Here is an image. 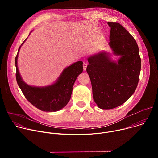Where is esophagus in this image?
I'll list each match as a JSON object with an SVG mask.
<instances>
[{
	"label": "esophagus",
	"mask_w": 158,
	"mask_h": 158,
	"mask_svg": "<svg viewBox=\"0 0 158 158\" xmlns=\"http://www.w3.org/2000/svg\"><path fill=\"white\" fill-rule=\"evenodd\" d=\"M87 66V62H84L83 63V69H84V71H85V70H86Z\"/></svg>",
	"instance_id": "obj_1"
}]
</instances>
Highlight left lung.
Listing matches in <instances>:
<instances>
[{
	"label": "left lung",
	"mask_w": 158,
	"mask_h": 158,
	"mask_svg": "<svg viewBox=\"0 0 158 158\" xmlns=\"http://www.w3.org/2000/svg\"><path fill=\"white\" fill-rule=\"evenodd\" d=\"M107 24L110 27L109 44L120 57L116 62L106 52H99L87 59L86 69L94 101L102 109L115 108L129 99L138 86L141 67L136 40L118 22Z\"/></svg>",
	"instance_id": "1"
}]
</instances>
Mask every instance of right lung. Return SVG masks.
I'll return each instance as SVG.
<instances>
[{"label": "right lung", "instance_id": "add662e5", "mask_svg": "<svg viewBox=\"0 0 158 158\" xmlns=\"http://www.w3.org/2000/svg\"><path fill=\"white\" fill-rule=\"evenodd\" d=\"M21 46L15 58V64L17 82L22 93L29 102L42 111L56 112L60 110L71 99L74 84L83 71V62L78 61L66 67L57 81L52 85L42 87L31 86L23 81L18 69L17 58Z\"/></svg>", "mask_w": 158, "mask_h": 158}]
</instances>
